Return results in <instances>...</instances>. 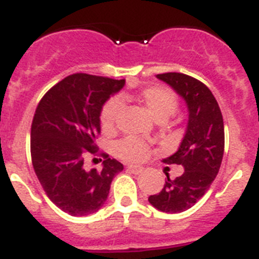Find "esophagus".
Wrapping results in <instances>:
<instances>
[{
	"mask_svg": "<svg viewBox=\"0 0 259 259\" xmlns=\"http://www.w3.org/2000/svg\"><path fill=\"white\" fill-rule=\"evenodd\" d=\"M127 168L131 171L132 174H140V172H143V170H144V167L136 166V164H128Z\"/></svg>",
	"mask_w": 259,
	"mask_h": 259,
	"instance_id": "1",
	"label": "esophagus"
}]
</instances>
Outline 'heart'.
I'll use <instances>...</instances> for the list:
<instances>
[{
	"instance_id": "b5f03b06",
	"label": "heart",
	"mask_w": 259,
	"mask_h": 259,
	"mask_svg": "<svg viewBox=\"0 0 259 259\" xmlns=\"http://www.w3.org/2000/svg\"><path fill=\"white\" fill-rule=\"evenodd\" d=\"M128 100H134L143 105L158 122H164L167 118L174 115L179 107V100L175 93L162 87H144L135 95L124 93L120 96V98H111L102 106L100 123L105 134H111L115 131L116 122L123 109L122 101ZM114 153L116 157L122 158L124 161L140 162L149 154V145L139 137L127 136L115 144Z\"/></svg>"
}]
</instances>
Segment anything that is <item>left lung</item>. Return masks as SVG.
I'll return each instance as SVG.
<instances>
[{"label": "left lung", "mask_w": 259, "mask_h": 259, "mask_svg": "<svg viewBox=\"0 0 259 259\" xmlns=\"http://www.w3.org/2000/svg\"><path fill=\"white\" fill-rule=\"evenodd\" d=\"M157 77L187 102L188 125L178 152L163 159L167 164H182L184 172L167 180L159 193L149 196V202L163 212L191 209L210 188L221 168L224 152V124L219 105L202 81L180 74L166 72Z\"/></svg>", "instance_id": "8db88e82"}]
</instances>
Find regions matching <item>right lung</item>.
Here are the masks:
<instances>
[{"label": "right lung", "instance_id": "obj_1", "mask_svg": "<svg viewBox=\"0 0 259 259\" xmlns=\"http://www.w3.org/2000/svg\"><path fill=\"white\" fill-rule=\"evenodd\" d=\"M125 80L72 74L48 91L31 125V158L41 187L56 206L72 217L102 207L114 176L123 164L101 153L104 167L84 168L88 153L97 154L100 113Z\"/></svg>", "mask_w": 259, "mask_h": 259}]
</instances>
